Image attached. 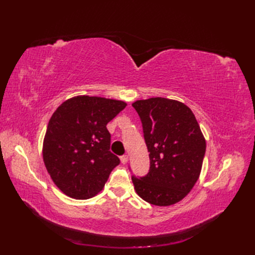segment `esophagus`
I'll return each mask as SVG.
<instances>
[{"label":"esophagus","mask_w":255,"mask_h":255,"mask_svg":"<svg viewBox=\"0 0 255 255\" xmlns=\"http://www.w3.org/2000/svg\"><path fill=\"white\" fill-rule=\"evenodd\" d=\"M120 160H121V163H122L123 165H126V164L128 163V155H122V156L120 157Z\"/></svg>","instance_id":"obj_1"}]
</instances>
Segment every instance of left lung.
Segmentation results:
<instances>
[{
	"instance_id": "obj_1",
	"label": "left lung",
	"mask_w": 255,
	"mask_h": 255,
	"mask_svg": "<svg viewBox=\"0 0 255 255\" xmlns=\"http://www.w3.org/2000/svg\"><path fill=\"white\" fill-rule=\"evenodd\" d=\"M141 120L150 157L149 172L132 175L135 190L153 205L168 206L186 197L201 172L206 143L194 113L166 98L132 104Z\"/></svg>"
}]
</instances>
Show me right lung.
<instances>
[{
  "mask_svg": "<svg viewBox=\"0 0 255 255\" xmlns=\"http://www.w3.org/2000/svg\"><path fill=\"white\" fill-rule=\"evenodd\" d=\"M127 103L79 96L54 112L43 140V161L53 182L65 195L89 199L102 190L120 159L110 151L106 126Z\"/></svg>",
  "mask_w": 255,
  "mask_h": 255,
  "instance_id": "add662e5",
  "label": "right lung"
}]
</instances>
